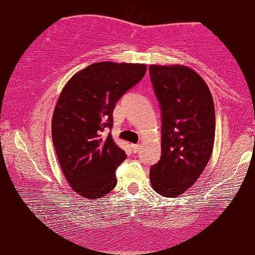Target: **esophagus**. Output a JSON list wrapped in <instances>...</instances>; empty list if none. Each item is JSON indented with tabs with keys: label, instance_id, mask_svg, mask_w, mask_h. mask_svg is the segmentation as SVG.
<instances>
[{
	"label": "esophagus",
	"instance_id": "esophagus-1",
	"mask_svg": "<svg viewBox=\"0 0 255 255\" xmlns=\"http://www.w3.org/2000/svg\"><path fill=\"white\" fill-rule=\"evenodd\" d=\"M140 147H142V145H140V144H132L131 145V149H132V152H134V153L139 152Z\"/></svg>",
	"mask_w": 255,
	"mask_h": 255
}]
</instances>
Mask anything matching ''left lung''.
Segmentation results:
<instances>
[{"mask_svg": "<svg viewBox=\"0 0 255 255\" xmlns=\"http://www.w3.org/2000/svg\"><path fill=\"white\" fill-rule=\"evenodd\" d=\"M161 110V157L149 170L156 193L176 197L195 183L211 156L215 104L208 85L184 66L148 68Z\"/></svg>", "mask_w": 255, "mask_h": 255, "instance_id": "8db88e82", "label": "left lung"}]
</instances>
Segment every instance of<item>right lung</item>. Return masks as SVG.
I'll use <instances>...</instances> for the list:
<instances>
[{
  "label": "right lung",
  "instance_id": "right-lung-1",
  "mask_svg": "<svg viewBox=\"0 0 255 255\" xmlns=\"http://www.w3.org/2000/svg\"><path fill=\"white\" fill-rule=\"evenodd\" d=\"M145 72V64L93 63L60 94L52 139L66 179L79 195L94 200L116 187V170L127 155L106 131L112 129L117 102Z\"/></svg>",
  "mask_w": 255,
  "mask_h": 255
}]
</instances>
